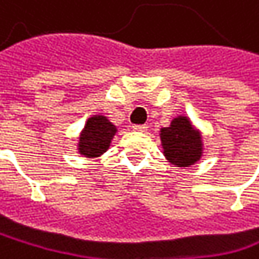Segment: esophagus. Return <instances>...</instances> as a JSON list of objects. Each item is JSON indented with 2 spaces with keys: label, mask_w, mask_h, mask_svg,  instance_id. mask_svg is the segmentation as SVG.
<instances>
[{
  "label": "esophagus",
  "mask_w": 259,
  "mask_h": 259,
  "mask_svg": "<svg viewBox=\"0 0 259 259\" xmlns=\"http://www.w3.org/2000/svg\"><path fill=\"white\" fill-rule=\"evenodd\" d=\"M133 130H134V131H140V133H143V131H146V130H148V125H133Z\"/></svg>",
  "instance_id": "34e87169"
}]
</instances>
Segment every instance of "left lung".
I'll return each instance as SVG.
<instances>
[{
    "instance_id": "obj_1",
    "label": "left lung",
    "mask_w": 259,
    "mask_h": 259,
    "mask_svg": "<svg viewBox=\"0 0 259 259\" xmlns=\"http://www.w3.org/2000/svg\"><path fill=\"white\" fill-rule=\"evenodd\" d=\"M163 154L177 166H191L201 157L203 143L200 134L192 128L189 119L177 117L168 128L160 130Z\"/></svg>"
}]
</instances>
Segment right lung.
Returning a JSON list of instances; mask_svg holds the SVG:
<instances>
[{
	"mask_svg": "<svg viewBox=\"0 0 259 259\" xmlns=\"http://www.w3.org/2000/svg\"><path fill=\"white\" fill-rule=\"evenodd\" d=\"M114 134L116 126L107 117H90L79 137V152L85 157H99L108 149Z\"/></svg>",
	"mask_w": 259,
	"mask_h": 259,
	"instance_id": "add662e5",
	"label": "right lung"
}]
</instances>
